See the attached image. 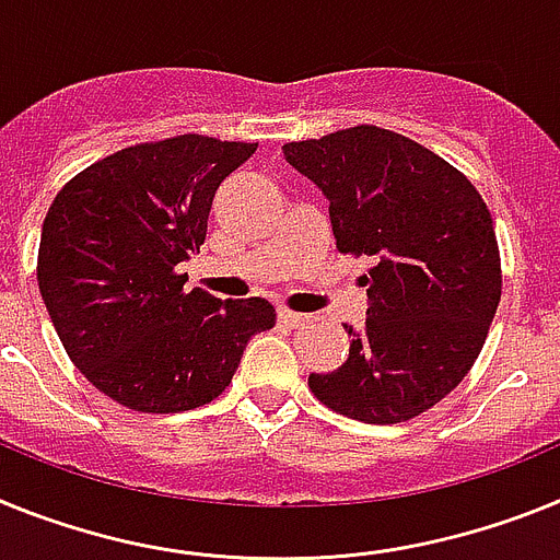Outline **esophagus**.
Returning <instances> with one entry per match:
<instances>
[{
  "label": "esophagus",
  "instance_id": "obj_1",
  "mask_svg": "<svg viewBox=\"0 0 560 560\" xmlns=\"http://www.w3.org/2000/svg\"><path fill=\"white\" fill-rule=\"evenodd\" d=\"M279 320H281V324H287V327L299 329V327H304V324H307L310 315L293 313V310H279Z\"/></svg>",
  "mask_w": 560,
  "mask_h": 560
}]
</instances>
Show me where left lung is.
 I'll return each mask as SVG.
<instances>
[{"label": "left lung", "mask_w": 560, "mask_h": 560, "mask_svg": "<svg viewBox=\"0 0 560 560\" xmlns=\"http://www.w3.org/2000/svg\"><path fill=\"white\" fill-rule=\"evenodd\" d=\"M281 152L327 197L338 250L374 261L361 276L366 324H343L347 363L310 374L313 395L372 425L422 415L470 372L502 299L485 199L425 145L377 126Z\"/></svg>", "instance_id": "obj_1"}]
</instances>
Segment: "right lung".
Returning <instances> with one entry per match:
<instances>
[{"instance_id":"obj_1","label":"right lung","mask_w":560,"mask_h":560,"mask_svg":"<svg viewBox=\"0 0 560 560\" xmlns=\"http://www.w3.org/2000/svg\"><path fill=\"white\" fill-rule=\"evenodd\" d=\"M256 143L179 135L120 149L52 199L38 290L70 361L115 402L177 415L220 397L247 340L276 324L265 299L222 301L177 273L206 242L222 179Z\"/></svg>"}]
</instances>
